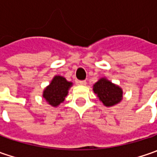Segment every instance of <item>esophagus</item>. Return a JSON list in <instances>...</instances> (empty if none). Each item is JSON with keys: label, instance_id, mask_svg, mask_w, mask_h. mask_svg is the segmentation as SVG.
<instances>
[{"label": "esophagus", "instance_id": "1", "mask_svg": "<svg viewBox=\"0 0 157 157\" xmlns=\"http://www.w3.org/2000/svg\"><path fill=\"white\" fill-rule=\"evenodd\" d=\"M78 85H80V86H86V80H80V81H78Z\"/></svg>", "mask_w": 157, "mask_h": 157}]
</instances>
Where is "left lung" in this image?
Returning <instances> with one entry per match:
<instances>
[{
    "mask_svg": "<svg viewBox=\"0 0 157 157\" xmlns=\"http://www.w3.org/2000/svg\"><path fill=\"white\" fill-rule=\"evenodd\" d=\"M94 92L105 106H113L122 100V89L105 78H100L94 84Z\"/></svg>",
    "mask_w": 157,
    "mask_h": 157,
    "instance_id": "1",
    "label": "left lung"
}]
</instances>
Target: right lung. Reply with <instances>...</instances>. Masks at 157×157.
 Returning <instances> with one entry per match:
<instances>
[{"instance_id": "1", "label": "right lung", "mask_w": 157, "mask_h": 157, "mask_svg": "<svg viewBox=\"0 0 157 157\" xmlns=\"http://www.w3.org/2000/svg\"><path fill=\"white\" fill-rule=\"evenodd\" d=\"M71 86L72 83L67 81L62 76H55L51 84L44 89L43 97L48 104L52 106H57L64 100Z\"/></svg>"}]
</instances>
